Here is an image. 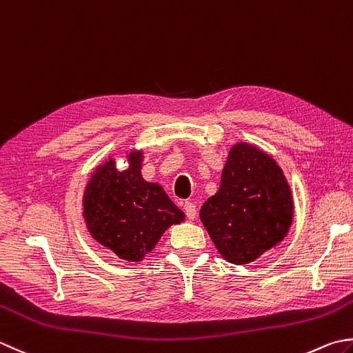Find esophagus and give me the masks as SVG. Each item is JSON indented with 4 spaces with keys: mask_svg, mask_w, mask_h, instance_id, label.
<instances>
[{
    "mask_svg": "<svg viewBox=\"0 0 353 353\" xmlns=\"http://www.w3.org/2000/svg\"><path fill=\"white\" fill-rule=\"evenodd\" d=\"M183 210H185L186 217H188L190 220H194V219H196L197 208H196V205H194V203H192V202H185V205H183Z\"/></svg>",
    "mask_w": 353,
    "mask_h": 353,
    "instance_id": "1",
    "label": "esophagus"
}]
</instances>
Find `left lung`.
I'll return each mask as SVG.
<instances>
[{
  "label": "left lung",
  "mask_w": 353,
  "mask_h": 353,
  "mask_svg": "<svg viewBox=\"0 0 353 353\" xmlns=\"http://www.w3.org/2000/svg\"><path fill=\"white\" fill-rule=\"evenodd\" d=\"M289 183L274 159L240 142L230 151L216 194L200 208V220L225 260L251 263L285 239L292 223Z\"/></svg>",
  "instance_id": "obj_1"
}]
</instances>
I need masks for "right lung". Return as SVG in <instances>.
Returning <instances> with one entry per match:
<instances>
[{"mask_svg":"<svg viewBox=\"0 0 353 353\" xmlns=\"http://www.w3.org/2000/svg\"><path fill=\"white\" fill-rule=\"evenodd\" d=\"M141 162L142 151H133L128 168L119 171L110 159L96 168L84 194L90 234L128 261H141L171 225L185 219L162 186L143 181Z\"/></svg>","mask_w":353,"mask_h":353,"instance_id":"1","label":"right lung"}]
</instances>
